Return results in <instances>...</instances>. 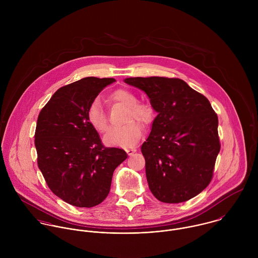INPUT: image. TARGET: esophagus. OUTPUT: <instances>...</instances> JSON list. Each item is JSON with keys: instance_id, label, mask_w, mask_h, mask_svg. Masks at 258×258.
Segmentation results:
<instances>
[{"instance_id": "obj_1", "label": "esophagus", "mask_w": 258, "mask_h": 258, "mask_svg": "<svg viewBox=\"0 0 258 258\" xmlns=\"http://www.w3.org/2000/svg\"><path fill=\"white\" fill-rule=\"evenodd\" d=\"M125 151H126V153H127L129 156H132L137 150H136V148H125Z\"/></svg>"}]
</instances>
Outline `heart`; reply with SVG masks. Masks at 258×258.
Listing matches in <instances>:
<instances>
[{"label": "heart", "mask_w": 258, "mask_h": 258, "mask_svg": "<svg viewBox=\"0 0 258 258\" xmlns=\"http://www.w3.org/2000/svg\"><path fill=\"white\" fill-rule=\"evenodd\" d=\"M110 99L128 107L127 121L135 119L141 123H147L151 120L152 109L150 106L137 102V97L131 91L127 89H117L111 93ZM87 118L89 123L98 132H104L108 127L107 115L98 99L90 103L87 110ZM141 136V126L131 121L124 126L111 128L103 140L106 145L111 147H131L140 140Z\"/></svg>", "instance_id": "1"}]
</instances>
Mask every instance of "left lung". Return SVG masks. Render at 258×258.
I'll use <instances>...</instances> for the list:
<instances>
[{"mask_svg":"<svg viewBox=\"0 0 258 258\" xmlns=\"http://www.w3.org/2000/svg\"><path fill=\"white\" fill-rule=\"evenodd\" d=\"M158 113L141 151L149 188L167 204L190 200L213 178L221 150L218 115L210 101L179 78L129 77Z\"/></svg>","mask_w":258,"mask_h":258,"instance_id":"left-lung-1","label":"left lung"}]
</instances>
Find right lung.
<instances>
[{
    "label": "right lung",
    "mask_w": 258,
    "mask_h": 258,
    "mask_svg": "<svg viewBox=\"0 0 258 258\" xmlns=\"http://www.w3.org/2000/svg\"><path fill=\"white\" fill-rule=\"evenodd\" d=\"M114 78L84 77L59 88L39 112L35 145L37 165L51 191L78 208H92L109 194L114 170L127 159L105 148L87 110Z\"/></svg>",
    "instance_id": "right-lung-1"
}]
</instances>
